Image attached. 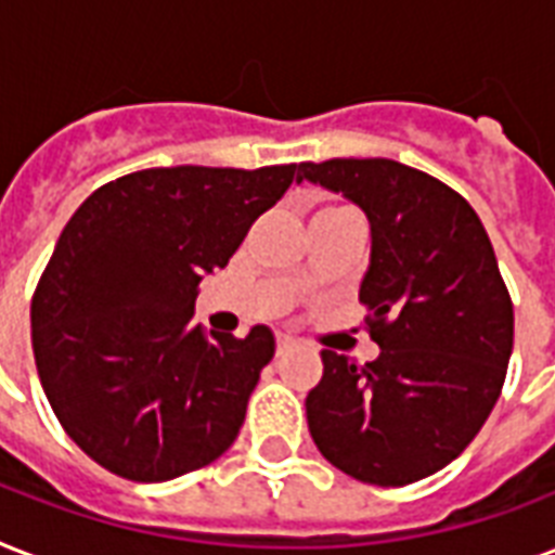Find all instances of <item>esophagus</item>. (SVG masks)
Instances as JSON below:
<instances>
[{
    "label": "esophagus",
    "mask_w": 555,
    "mask_h": 555,
    "mask_svg": "<svg viewBox=\"0 0 555 555\" xmlns=\"http://www.w3.org/2000/svg\"><path fill=\"white\" fill-rule=\"evenodd\" d=\"M299 346L294 337H287V334H279L276 337V354H287V351H294Z\"/></svg>",
    "instance_id": "esophagus-1"
}]
</instances>
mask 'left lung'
I'll return each mask as SVG.
<instances>
[{
	"label": "left lung",
	"instance_id": "obj_1",
	"mask_svg": "<svg viewBox=\"0 0 555 555\" xmlns=\"http://www.w3.org/2000/svg\"><path fill=\"white\" fill-rule=\"evenodd\" d=\"M363 207L371 264L360 285L379 357L322 351L305 397L325 461L363 483L403 487L455 461L490 417L513 354V299L481 218L438 178L388 158L299 164Z\"/></svg>",
	"mask_w": 555,
	"mask_h": 555
}]
</instances>
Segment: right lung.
<instances>
[{"label": "right lung", "instance_id": "add662e5", "mask_svg": "<svg viewBox=\"0 0 555 555\" xmlns=\"http://www.w3.org/2000/svg\"><path fill=\"white\" fill-rule=\"evenodd\" d=\"M296 172L141 169L65 224L30 299V343L56 421L103 469L158 483L233 447L276 339L264 325L207 334L195 296Z\"/></svg>", "mask_w": 555, "mask_h": 555}]
</instances>
